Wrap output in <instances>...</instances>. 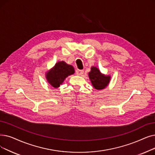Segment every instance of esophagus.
<instances>
[{
    "label": "esophagus",
    "instance_id": "esophagus-1",
    "mask_svg": "<svg viewBox=\"0 0 155 155\" xmlns=\"http://www.w3.org/2000/svg\"><path fill=\"white\" fill-rule=\"evenodd\" d=\"M84 73V71L81 70H76V74L77 75H82Z\"/></svg>",
    "mask_w": 155,
    "mask_h": 155
}]
</instances>
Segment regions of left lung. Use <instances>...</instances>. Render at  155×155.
<instances>
[{"label": "left lung", "mask_w": 155, "mask_h": 155, "mask_svg": "<svg viewBox=\"0 0 155 155\" xmlns=\"http://www.w3.org/2000/svg\"><path fill=\"white\" fill-rule=\"evenodd\" d=\"M89 77L93 87L97 90L103 89L109 84L111 77L110 75H104L101 73L96 67L92 66L91 71L89 73Z\"/></svg>", "instance_id": "obj_1"}]
</instances>
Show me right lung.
Masks as SVG:
<instances>
[{"instance_id": "obj_1", "label": "right lung", "mask_w": 155, "mask_h": 155, "mask_svg": "<svg viewBox=\"0 0 155 155\" xmlns=\"http://www.w3.org/2000/svg\"><path fill=\"white\" fill-rule=\"evenodd\" d=\"M75 70L71 65L66 64L64 61H59L49 71L46 73V79L54 88H58L64 82L65 78L73 75Z\"/></svg>"}]
</instances>
